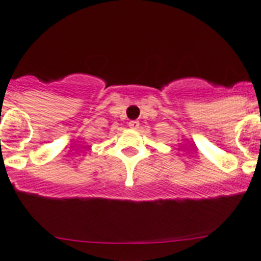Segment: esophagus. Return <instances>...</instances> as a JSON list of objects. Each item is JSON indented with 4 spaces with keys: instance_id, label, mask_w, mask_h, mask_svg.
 <instances>
[{
    "instance_id": "esophagus-1",
    "label": "esophagus",
    "mask_w": 261,
    "mask_h": 261,
    "mask_svg": "<svg viewBox=\"0 0 261 261\" xmlns=\"http://www.w3.org/2000/svg\"><path fill=\"white\" fill-rule=\"evenodd\" d=\"M139 125H140V123H139V121H136V120H133L128 122V126H130L131 128H138Z\"/></svg>"
}]
</instances>
